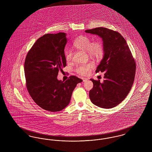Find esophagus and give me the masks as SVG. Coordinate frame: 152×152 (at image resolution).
<instances>
[{
    "mask_svg": "<svg viewBox=\"0 0 152 152\" xmlns=\"http://www.w3.org/2000/svg\"><path fill=\"white\" fill-rule=\"evenodd\" d=\"M82 79H83V81L84 82L85 81H86L87 80H88L87 78H84V77H83V78H82Z\"/></svg>",
    "mask_w": 152,
    "mask_h": 152,
    "instance_id": "obj_1",
    "label": "esophagus"
}]
</instances>
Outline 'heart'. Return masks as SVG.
<instances>
[{
    "label": "heart",
    "instance_id": "1",
    "mask_svg": "<svg viewBox=\"0 0 152 152\" xmlns=\"http://www.w3.org/2000/svg\"><path fill=\"white\" fill-rule=\"evenodd\" d=\"M73 45L76 48L87 51L88 55L95 58H101L104 53V47L100 40H96L92 42L91 39L87 36H80L76 38L73 43ZM65 58L67 61H70L72 58V51L71 49H66L65 51ZM94 66L93 62H89L86 64L78 65L76 71L81 75H86Z\"/></svg>",
    "mask_w": 152,
    "mask_h": 152
}]
</instances>
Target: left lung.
<instances>
[{"label":"left lung","mask_w":152,"mask_h":152,"mask_svg":"<svg viewBox=\"0 0 152 152\" xmlns=\"http://www.w3.org/2000/svg\"><path fill=\"white\" fill-rule=\"evenodd\" d=\"M85 32L102 39L104 56L96 72H104L103 83L91 79L94 87L89 91L92 102L102 108H112L125 99L133 86L136 64L130 49L123 36L104 27Z\"/></svg>","instance_id":"1"}]
</instances>
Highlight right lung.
I'll return each instance as SVG.
<instances>
[{"instance_id":"obj_1","label":"right lung","mask_w":152,"mask_h":152,"mask_svg":"<svg viewBox=\"0 0 152 152\" xmlns=\"http://www.w3.org/2000/svg\"><path fill=\"white\" fill-rule=\"evenodd\" d=\"M66 34H47L36 40L24 63L26 86L34 101L50 112L63 110L69 104L73 91L82 80L71 76L65 81L57 78L66 66Z\"/></svg>"}]
</instances>
